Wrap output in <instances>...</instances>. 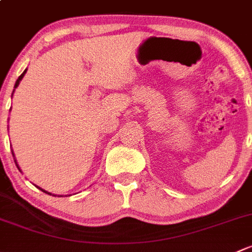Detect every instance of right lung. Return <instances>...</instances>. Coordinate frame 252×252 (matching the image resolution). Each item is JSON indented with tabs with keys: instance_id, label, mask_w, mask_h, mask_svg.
Here are the masks:
<instances>
[{
	"instance_id": "1",
	"label": "right lung",
	"mask_w": 252,
	"mask_h": 252,
	"mask_svg": "<svg viewBox=\"0 0 252 252\" xmlns=\"http://www.w3.org/2000/svg\"><path fill=\"white\" fill-rule=\"evenodd\" d=\"M25 72H27V69H25V70H24V72H23V74H22V75H20V76H19V77H18V80H17V81H15L14 88H17V87H18V85H19V82H20V81H22V79H23V77H24ZM13 92H14V91H13ZM12 95H13V93H12ZM12 154H13V152H12ZM13 155H14V154H13ZM14 161H15V160H14ZM15 165H17V167H18V168H19V166H18V164H17V162H15ZM19 171H20V168H19ZM37 188H38V189H41V188H40V187H37ZM41 190H42V191H45V193H47V194H49V195H51V193H48V191L43 190V189H41Z\"/></svg>"
}]
</instances>
